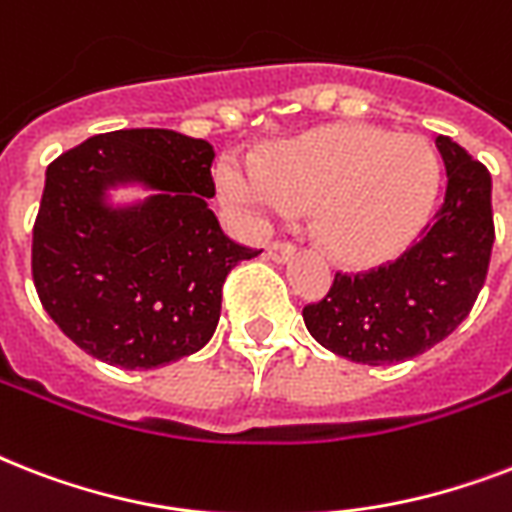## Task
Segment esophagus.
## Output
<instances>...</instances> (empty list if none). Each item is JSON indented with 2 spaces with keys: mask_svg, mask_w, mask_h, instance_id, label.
Listing matches in <instances>:
<instances>
[{
  "mask_svg": "<svg viewBox=\"0 0 512 512\" xmlns=\"http://www.w3.org/2000/svg\"><path fill=\"white\" fill-rule=\"evenodd\" d=\"M265 257L273 260V263H289L295 257V247H289V244H271V247L265 249Z\"/></svg>",
  "mask_w": 512,
  "mask_h": 512,
  "instance_id": "34e87169",
  "label": "esophagus"
}]
</instances>
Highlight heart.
Segmentation results:
<instances>
[{
  "mask_svg": "<svg viewBox=\"0 0 512 512\" xmlns=\"http://www.w3.org/2000/svg\"><path fill=\"white\" fill-rule=\"evenodd\" d=\"M436 151L420 135L329 124L284 140L263 162L228 154L217 191L249 225L311 207L316 239L342 265L398 255L420 233L438 193Z\"/></svg>",
  "mask_w": 512,
  "mask_h": 512,
  "instance_id": "b5f03b06",
  "label": "heart"
}]
</instances>
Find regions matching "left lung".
<instances>
[{
	"instance_id": "left-lung-1",
	"label": "left lung",
	"mask_w": 512,
	"mask_h": 512,
	"mask_svg": "<svg viewBox=\"0 0 512 512\" xmlns=\"http://www.w3.org/2000/svg\"><path fill=\"white\" fill-rule=\"evenodd\" d=\"M446 196L422 239L396 263L345 276L305 305L313 340L356 364H398L452 335L484 287L494 244L492 175L452 138L438 135Z\"/></svg>"
}]
</instances>
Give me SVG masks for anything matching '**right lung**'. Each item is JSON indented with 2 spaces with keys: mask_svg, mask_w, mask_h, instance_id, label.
<instances>
[{
  "mask_svg": "<svg viewBox=\"0 0 512 512\" xmlns=\"http://www.w3.org/2000/svg\"><path fill=\"white\" fill-rule=\"evenodd\" d=\"M215 148L175 130H116L47 167L31 271L44 311L84 353L156 369L215 335L223 281L260 252L231 241L207 199ZM119 187L149 196L114 202Z\"/></svg>",
  "mask_w": 512,
  "mask_h": 512,
  "instance_id": "add662e5",
  "label": "right lung"
}]
</instances>
